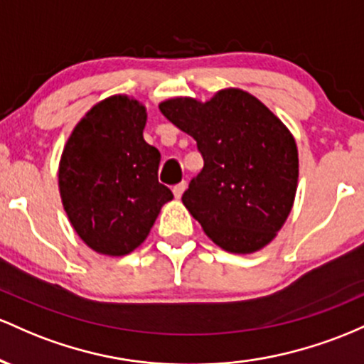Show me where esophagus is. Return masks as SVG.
Returning a JSON list of instances; mask_svg holds the SVG:
<instances>
[{
	"mask_svg": "<svg viewBox=\"0 0 364 364\" xmlns=\"http://www.w3.org/2000/svg\"><path fill=\"white\" fill-rule=\"evenodd\" d=\"M186 189H187V182L177 183V186L173 187V196H175V198H177V199H181L182 194L186 193Z\"/></svg>",
	"mask_w": 364,
	"mask_h": 364,
	"instance_id": "esophagus-1",
	"label": "esophagus"
}]
</instances>
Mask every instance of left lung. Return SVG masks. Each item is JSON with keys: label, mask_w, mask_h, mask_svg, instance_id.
<instances>
[{"label": "left lung", "mask_w": 364, "mask_h": 364, "mask_svg": "<svg viewBox=\"0 0 364 364\" xmlns=\"http://www.w3.org/2000/svg\"><path fill=\"white\" fill-rule=\"evenodd\" d=\"M173 125L194 137L204 166L182 196L211 240L237 255L263 249L292 210L299 177L296 139L258 97L227 87L208 101L160 103Z\"/></svg>", "instance_id": "8db88e82"}]
</instances>
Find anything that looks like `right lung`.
<instances>
[{"instance_id": "1", "label": "right lung", "mask_w": 364, "mask_h": 364, "mask_svg": "<svg viewBox=\"0 0 364 364\" xmlns=\"http://www.w3.org/2000/svg\"><path fill=\"white\" fill-rule=\"evenodd\" d=\"M146 106L125 94L94 105L60 158L61 203L92 251L125 256L141 246L161 206L173 199L158 182L161 154L142 137Z\"/></svg>"}]
</instances>
